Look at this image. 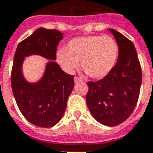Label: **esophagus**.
I'll return each instance as SVG.
<instances>
[{
    "label": "esophagus",
    "instance_id": "34e87169",
    "mask_svg": "<svg viewBox=\"0 0 153 153\" xmlns=\"http://www.w3.org/2000/svg\"><path fill=\"white\" fill-rule=\"evenodd\" d=\"M82 81V79L79 78V77H74V82L75 83H79V82H81Z\"/></svg>",
    "mask_w": 153,
    "mask_h": 153
}]
</instances>
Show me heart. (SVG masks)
<instances>
[{"label":"heart","mask_w":153,"mask_h":153,"mask_svg":"<svg viewBox=\"0 0 153 153\" xmlns=\"http://www.w3.org/2000/svg\"><path fill=\"white\" fill-rule=\"evenodd\" d=\"M119 48L110 36H88L71 39L65 49L56 52L59 65L72 74L81 61V68L93 79H102L116 65Z\"/></svg>","instance_id":"obj_1"}]
</instances>
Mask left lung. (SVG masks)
I'll list each match as a JSON object with an SVG mask.
<instances>
[{"mask_svg": "<svg viewBox=\"0 0 153 153\" xmlns=\"http://www.w3.org/2000/svg\"><path fill=\"white\" fill-rule=\"evenodd\" d=\"M119 48L114 69L96 82H88L86 102L101 124L114 127L132 114L137 105L142 84V69L134 45L121 33L108 29Z\"/></svg>", "mask_w": 153, "mask_h": 153, "instance_id": "obj_1", "label": "left lung"}]
</instances>
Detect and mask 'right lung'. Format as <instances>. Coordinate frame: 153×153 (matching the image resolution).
I'll list each match as a JSON object with an SVG mask.
<instances>
[{
  "label": "right lung",
  "mask_w": 153,
  "mask_h": 153,
  "mask_svg": "<svg viewBox=\"0 0 153 153\" xmlns=\"http://www.w3.org/2000/svg\"><path fill=\"white\" fill-rule=\"evenodd\" d=\"M63 34L57 30L37 29L18 45L11 70V87L17 106L26 120L40 128H51L61 119L74 86V76L64 72L56 59V50ZM32 54L50 59L42 79L30 83L22 65Z\"/></svg>",
  "instance_id": "right-lung-1"
}]
</instances>
